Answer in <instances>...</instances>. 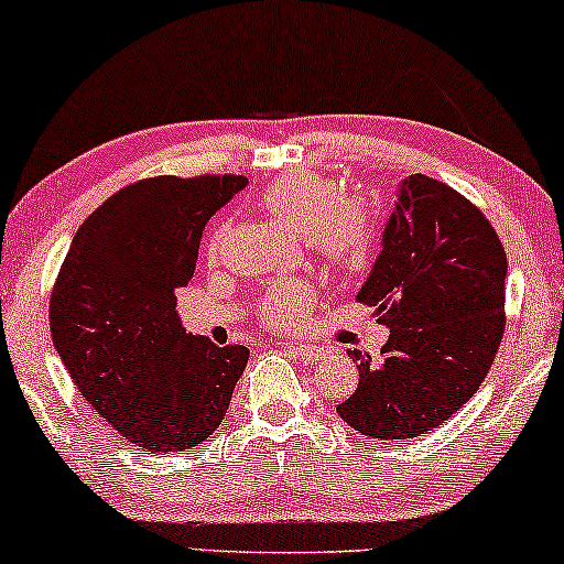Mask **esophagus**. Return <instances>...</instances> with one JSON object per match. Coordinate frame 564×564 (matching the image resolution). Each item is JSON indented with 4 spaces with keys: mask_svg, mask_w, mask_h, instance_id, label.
Segmentation results:
<instances>
[{
    "mask_svg": "<svg viewBox=\"0 0 564 564\" xmlns=\"http://www.w3.org/2000/svg\"><path fill=\"white\" fill-rule=\"evenodd\" d=\"M286 348L291 354H296V356H302V359H317L319 356V348L317 346H310V344H302V340H286Z\"/></svg>",
    "mask_w": 564,
    "mask_h": 564,
    "instance_id": "1",
    "label": "esophagus"
}]
</instances>
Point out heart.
I'll return each mask as SVG.
<instances>
[{
  "label": "heart",
  "mask_w": 564,
  "mask_h": 564,
  "mask_svg": "<svg viewBox=\"0 0 564 564\" xmlns=\"http://www.w3.org/2000/svg\"><path fill=\"white\" fill-rule=\"evenodd\" d=\"M260 205L270 216L302 229L306 247L327 265L354 273L372 260L380 234L375 205L359 195H340L327 176L306 171L283 176L262 189ZM220 237V229L213 234V247H218ZM315 283L306 278L275 283L260 302L262 323L275 327L302 323L315 304Z\"/></svg>",
  "instance_id": "b5f03b06"
}]
</instances>
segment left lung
I'll use <instances>...</instances> for the list:
<instances>
[{
    "mask_svg": "<svg viewBox=\"0 0 564 564\" xmlns=\"http://www.w3.org/2000/svg\"><path fill=\"white\" fill-rule=\"evenodd\" d=\"M508 254L471 199L424 174L398 187L361 304L390 327L380 361L351 351L359 384L340 419L372 440L445 424L487 377L505 333Z\"/></svg>",
    "mask_w": 564,
    "mask_h": 564,
    "instance_id": "obj_1",
    "label": "left lung"
}]
</instances>
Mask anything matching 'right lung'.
<instances>
[{
    "instance_id": "add662e5",
    "label": "right lung",
    "mask_w": 564,
    "mask_h": 564,
    "mask_svg": "<svg viewBox=\"0 0 564 564\" xmlns=\"http://www.w3.org/2000/svg\"><path fill=\"white\" fill-rule=\"evenodd\" d=\"M247 176H153L111 195L77 229L56 275V354L104 422L140 451H189L218 430L247 346H216L176 315L213 213Z\"/></svg>"
}]
</instances>
